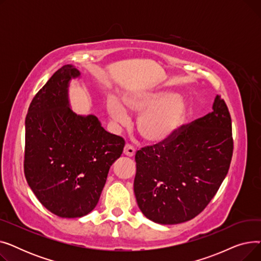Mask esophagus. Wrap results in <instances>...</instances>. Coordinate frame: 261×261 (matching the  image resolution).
I'll return each instance as SVG.
<instances>
[{"mask_svg": "<svg viewBox=\"0 0 261 261\" xmlns=\"http://www.w3.org/2000/svg\"><path fill=\"white\" fill-rule=\"evenodd\" d=\"M123 154L132 158L135 154V149L131 145H126L125 147H123Z\"/></svg>", "mask_w": 261, "mask_h": 261, "instance_id": "1", "label": "esophagus"}]
</instances>
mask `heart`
Instances as JSON below:
<instances>
[{"mask_svg": "<svg viewBox=\"0 0 261 261\" xmlns=\"http://www.w3.org/2000/svg\"><path fill=\"white\" fill-rule=\"evenodd\" d=\"M109 117L119 126L130 122L128 112L140 115L136 129L149 144L160 145L170 141L184 123L187 107L176 93L166 90L129 92L121 102L111 96L107 99Z\"/></svg>", "mask_w": 261, "mask_h": 261, "instance_id": "1", "label": "heart"}]
</instances>
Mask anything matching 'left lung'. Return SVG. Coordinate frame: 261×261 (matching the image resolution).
Here are the masks:
<instances>
[{"mask_svg": "<svg viewBox=\"0 0 261 261\" xmlns=\"http://www.w3.org/2000/svg\"><path fill=\"white\" fill-rule=\"evenodd\" d=\"M231 155L230 115L217 95L212 112L169 142L136 152L134 194L141 212L160 224L191 220L216 195Z\"/></svg>", "mask_w": 261, "mask_h": 261, "instance_id": "obj_1", "label": "left lung"}]
</instances>
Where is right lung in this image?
I'll use <instances>...</instances> for the list:
<instances>
[{"label":"right lung","instance_id":"right-lung-1","mask_svg":"<svg viewBox=\"0 0 261 261\" xmlns=\"http://www.w3.org/2000/svg\"><path fill=\"white\" fill-rule=\"evenodd\" d=\"M80 78L78 67L63 65L36 94L25 118L26 181L41 204L61 218L95 208L125 146L95 115L72 110L68 89Z\"/></svg>","mask_w":261,"mask_h":261}]
</instances>
